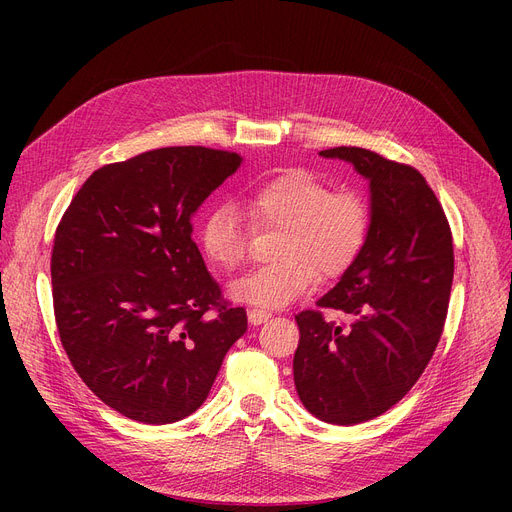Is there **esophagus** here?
I'll return each mask as SVG.
<instances>
[{
  "mask_svg": "<svg viewBox=\"0 0 512 512\" xmlns=\"http://www.w3.org/2000/svg\"><path fill=\"white\" fill-rule=\"evenodd\" d=\"M270 317H272V313L267 311V309H249L251 326H259V324H263V321H267Z\"/></svg>",
  "mask_w": 512,
  "mask_h": 512,
  "instance_id": "esophagus-1",
  "label": "esophagus"
}]
</instances>
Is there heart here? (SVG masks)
Masks as SVG:
<instances>
[{
  "label": "heart",
  "mask_w": 512,
  "mask_h": 512,
  "mask_svg": "<svg viewBox=\"0 0 512 512\" xmlns=\"http://www.w3.org/2000/svg\"><path fill=\"white\" fill-rule=\"evenodd\" d=\"M255 228H282L274 245L278 261L257 267L232 284V297L257 307L297 301L315 280L336 278L361 255L371 211L355 191H336L309 170H286L249 188L242 199ZM251 228L236 207L222 203L201 222L203 255L224 272L245 261Z\"/></svg>",
  "instance_id": "1"
}]
</instances>
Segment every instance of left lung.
<instances>
[{
  "instance_id": "obj_1",
  "label": "left lung",
  "mask_w": 512,
  "mask_h": 512,
  "mask_svg": "<svg viewBox=\"0 0 512 512\" xmlns=\"http://www.w3.org/2000/svg\"><path fill=\"white\" fill-rule=\"evenodd\" d=\"M319 155L344 159L369 180L371 228L357 261L317 301L348 314L349 326L326 322L318 309L294 315V386L317 419L357 425L402 400L436 351L454 276L452 232L413 166L361 147Z\"/></svg>"
}]
</instances>
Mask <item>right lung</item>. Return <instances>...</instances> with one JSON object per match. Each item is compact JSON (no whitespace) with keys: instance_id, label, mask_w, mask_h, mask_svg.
<instances>
[{"instance_id":"right-lung-1","label":"right lung","mask_w":512,"mask_h":512,"mask_svg":"<svg viewBox=\"0 0 512 512\" xmlns=\"http://www.w3.org/2000/svg\"><path fill=\"white\" fill-rule=\"evenodd\" d=\"M209 147H164L95 170L56 230L53 313L89 390L128 419L195 413L247 311L230 307L193 240L199 205L240 166Z\"/></svg>"}]
</instances>
